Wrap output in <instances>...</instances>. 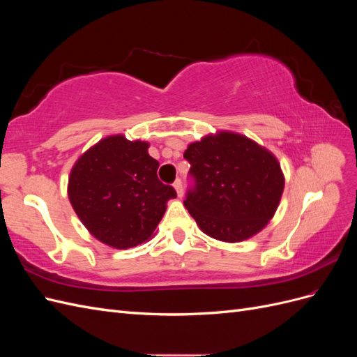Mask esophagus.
<instances>
[{
  "instance_id": "obj_1",
  "label": "esophagus",
  "mask_w": 357,
  "mask_h": 357,
  "mask_svg": "<svg viewBox=\"0 0 357 357\" xmlns=\"http://www.w3.org/2000/svg\"><path fill=\"white\" fill-rule=\"evenodd\" d=\"M172 186H174V189H176V192H177V197H178V198H181V197H183V186H181V181H180V180H176V183H174V185H172Z\"/></svg>"
}]
</instances>
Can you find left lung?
<instances>
[{
  "label": "left lung",
  "mask_w": 357,
  "mask_h": 357,
  "mask_svg": "<svg viewBox=\"0 0 357 357\" xmlns=\"http://www.w3.org/2000/svg\"><path fill=\"white\" fill-rule=\"evenodd\" d=\"M183 156L195 178L185 207L204 234L240 243L274 218L284 174L268 149L243 134L218 131L190 143Z\"/></svg>",
  "instance_id": "obj_1"
}]
</instances>
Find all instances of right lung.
<instances>
[{
  "label": "right lung",
  "mask_w": 357,
  "mask_h": 357,
  "mask_svg": "<svg viewBox=\"0 0 357 357\" xmlns=\"http://www.w3.org/2000/svg\"><path fill=\"white\" fill-rule=\"evenodd\" d=\"M149 143L109 135L75 160L68 176V199L84 228L119 250L149 241L177 197L158 178L159 162Z\"/></svg>",
  "instance_id": "right-lung-1"
}]
</instances>
